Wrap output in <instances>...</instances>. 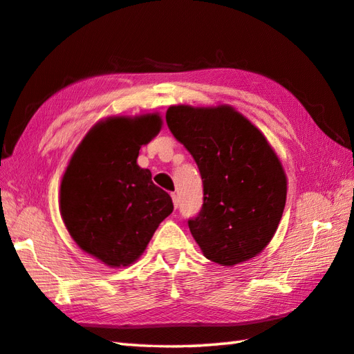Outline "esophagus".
Instances as JSON below:
<instances>
[{
    "mask_svg": "<svg viewBox=\"0 0 354 354\" xmlns=\"http://www.w3.org/2000/svg\"><path fill=\"white\" fill-rule=\"evenodd\" d=\"M171 197H172V203H174V207L177 209V207H178V197H177V194H171Z\"/></svg>",
    "mask_w": 354,
    "mask_h": 354,
    "instance_id": "esophagus-1",
    "label": "esophagus"
}]
</instances>
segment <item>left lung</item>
Masks as SVG:
<instances>
[{
    "mask_svg": "<svg viewBox=\"0 0 354 354\" xmlns=\"http://www.w3.org/2000/svg\"><path fill=\"white\" fill-rule=\"evenodd\" d=\"M167 124L200 169L203 206L187 225L203 255L227 268L261 254L287 198L284 168L264 134L226 104L171 105Z\"/></svg>",
    "mask_w": 354,
    "mask_h": 354,
    "instance_id": "1",
    "label": "left lung"
}]
</instances>
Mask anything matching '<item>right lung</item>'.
Here are the masks:
<instances>
[{"label": "right lung", "instance_id": "add662e5", "mask_svg": "<svg viewBox=\"0 0 354 354\" xmlns=\"http://www.w3.org/2000/svg\"><path fill=\"white\" fill-rule=\"evenodd\" d=\"M158 113L110 116L90 128L61 180L59 209L70 236L108 268L140 258L172 212L168 192L137 165L139 149L162 129Z\"/></svg>", "mask_w": 354, "mask_h": 354}]
</instances>
